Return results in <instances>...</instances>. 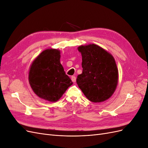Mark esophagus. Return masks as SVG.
<instances>
[{"label":"esophagus","instance_id":"obj_1","mask_svg":"<svg viewBox=\"0 0 148 148\" xmlns=\"http://www.w3.org/2000/svg\"><path fill=\"white\" fill-rule=\"evenodd\" d=\"M71 81H72L73 83L76 82V77L75 76H72V77H71Z\"/></svg>","mask_w":148,"mask_h":148}]
</instances>
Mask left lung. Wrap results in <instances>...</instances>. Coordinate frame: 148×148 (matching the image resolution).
Here are the masks:
<instances>
[{
  "mask_svg": "<svg viewBox=\"0 0 148 148\" xmlns=\"http://www.w3.org/2000/svg\"><path fill=\"white\" fill-rule=\"evenodd\" d=\"M82 56V73L77 83L87 99L101 102L110 98L117 88L119 72L114 57L95 44L80 46Z\"/></svg>",
  "mask_w": 148,
  "mask_h": 148,
  "instance_id": "8db88e82",
  "label": "left lung"
}]
</instances>
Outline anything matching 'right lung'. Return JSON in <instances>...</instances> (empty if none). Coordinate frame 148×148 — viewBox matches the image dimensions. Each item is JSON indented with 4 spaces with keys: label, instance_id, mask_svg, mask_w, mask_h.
Wrapping results in <instances>:
<instances>
[{
    "label": "right lung",
    "instance_id": "1",
    "mask_svg": "<svg viewBox=\"0 0 148 148\" xmlns=\"http://www.w3.org/2000/svg\"><path fill=\"white\" fill-rule=\"evenodd\" d=\"M60 51L48 49L31 64L29 83L34 92L41 99L56 102L73 84L60 62Z\"/></svg>",
    "mask_w": 148,
    "mask_h": 148
}]
</instances>
